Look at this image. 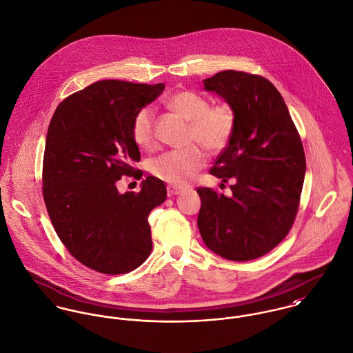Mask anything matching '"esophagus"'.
Returning a JSON list of instances; mask_svg holds the SVG:
<instances>
[{
	"label": "esophagus",
	"mask_w": 353,
	"mask_h": 353,
	"mask_svg": "<svg viewBox=\"0 0 353 353\" xmlns=\"http://www.w3.org/2000/svg\"><path fill=\"white\" fill-rule=\"evenodd\" d=\"M182 192H183V189H182V188L172 186V185L167 186V192H168V195H170V196H172V195H179V194H182Z\"/></svg>",
	"instance_id": "34e87169"
}]
</instances>
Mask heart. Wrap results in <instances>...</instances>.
Returning <instances> with one entry per match:
<instances>
[{
    "instance_id": "1",
    "label": "heart",
    "mask_w": 353,
    "mask_h": 353,
    "mask_svg": "<svg viewBox=\"0 0 353 353\" xmlns=\"http://www.w3.org/2000/svg\"><path fill=\"white\" fill-rule=\"evenodd\" d=\"M168 103L182 119L190 121L189 141L199 143L209 152H220L228 145L236 123L234 113L228 105L210 106L208 98L192 90L175 93ZM132 136L140 148L155 147V113L151 108H144L134 116ZM205 161L203 150L192 144L157 158L151 164V172L164 182L185 186L192 182Z\"/></svg>"
}]
</instances>
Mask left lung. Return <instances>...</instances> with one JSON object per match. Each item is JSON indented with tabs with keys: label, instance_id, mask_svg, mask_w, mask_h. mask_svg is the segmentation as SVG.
Segmentation results:
<instances>
[{
	"label": "left lung",
	"instance_id": "obj_1",
	"mask_svg": "<svg viewBox=\"0 0 353 353\" xmlns=\"http://www.w3.org/2000/svg\"><path fill=\"white\" fill-rule=\"evenodd\" d=\"M234 113V130L210 170L233 181L232 195L199 188L196 225L205 245L219 256L247 261L275 248L294 223L306 159L288 105L265 78L221 71L203 79Z\"/></svg>",
	"mask_w": 353,
	"mask_h": 353
}]
</instances>
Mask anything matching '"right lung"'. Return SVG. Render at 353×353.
Instances as JSON below:
<instances>
[{
    "label": "right lung",
    "instance_id": "add662e5",
    "mask_svg": "<svg viewBox=\"0 0 353 353\" xmlns=\"http://www.w3.org/2000/svg\"><path fill=\"white\" fill-rule=\"evenodd\" d=\"M164 83L101 81L67 97L46 137L43 195L57 234L86 267L119 275L141 265L152 250L150 212L167 196L164 182L148 175L139 192H119L133 174L140 151L134 116L161 96Z\"/></svg>",
    "mask_w": 353,
    "mask_h": 353
}]
</instances>
